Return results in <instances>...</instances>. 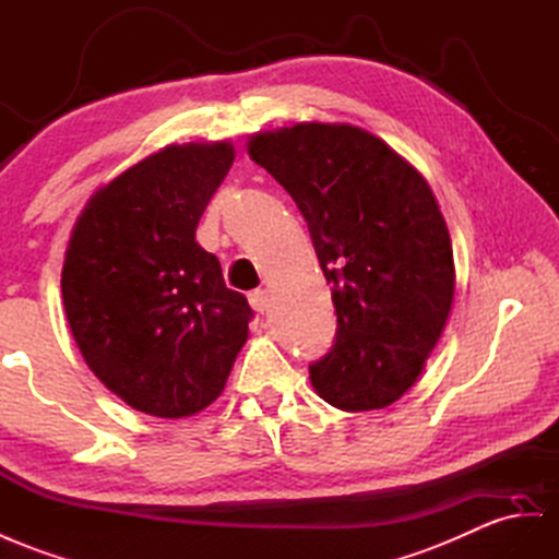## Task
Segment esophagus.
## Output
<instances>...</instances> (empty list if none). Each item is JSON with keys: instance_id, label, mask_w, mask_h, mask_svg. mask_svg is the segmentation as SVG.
Returning a JSON list of instances; mask_svg holds the SVG:
<instances>
[{"instance_id": "1", "label": "esophagus", "mask_w": 559, "mask_h": 559, "mask_svg": "<svg viewBox=\"0 0 559 559\" xmlns=\"http://www.w3.org/2000/svg\"><path fill=\"white\" fill-rule=\"evenodd\" d=\"M248 299H250V305H252L254 311L264 313V311L269 309V293H266V290H252V293L248 295Z\"/></svg>"}]
</instances>
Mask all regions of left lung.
I'll return each instance as SVG.
<instances>
[{"mask_svg": "<svg viewBox=\"0 0 559 559\" xmlns=\"http://www.w3.org/2000/svg\"><path fill=\"white\" fill-rule=\"evenodd\" d=\"M248 155L297 203L331 283L337 337L309 366L313 390L342 411L399 402L449 321L451 236L420 171L347 122L257 132Z\"/></svg>", "mask_w": 559, "mask_h": 559, "instance_id": "8db88e82", "label": "left lung"}]
</instances>
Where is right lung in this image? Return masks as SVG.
<instances>
[{
    "instance_id": "1",
    "label": "right lung",
    "mask_w": 559,
    "mask_h": 559,
    "mask_svg": "<svg viewBox=\"0 0 559 559\" xmlns=\"http://www.w3.org/2000/svg\"><path fill=\"white\" fill-rule=\"evenodd\" d=\"M234 157L226 139L169 143L96 189L68 240L61 293L82 359L155 418L205 411L250 335L248 299L195 240Z\"/></svg>"
}]
</instances>
